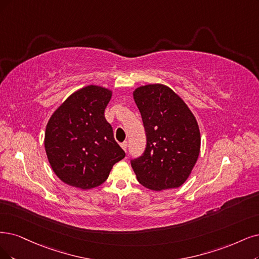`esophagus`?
Here are the masks:
<instances>
[{
    "instance_id": "34e87169",
    "label": "esophagus",
    "mask_w": 259,
    "mask_h": 259,
    "mask_svg": "<svg viewBox=\"0 0 259 259\" xmlns=\"http://www.w3.org/2000/svg\"><path fill=\"white\" fill-rule=\"evenodd\" d=\"M120 146H121V148H122L124 151H127V146H128V143H127V142H123V143H121Z\"/></svg>"
}]
</instances>
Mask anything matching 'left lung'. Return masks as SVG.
<instances>
[{
	"label": "left lung",
	"mask_w": 259,
	"mask_h": 259,
	"mask_svg": "<svg viewBox=\"0 0 259 259\" xmlns=\"http://www.w3.org/2000/svg\"><path fill=\"white\" fill-rule=\"evenodd\" d=\"M133 98L147 139L143 155L131 160L139 183L154 191L179 188L199 156L196 118L185 101L163 84L140 86Z\"/></svg>",
	"instance_id": "1"
}]
</instances>
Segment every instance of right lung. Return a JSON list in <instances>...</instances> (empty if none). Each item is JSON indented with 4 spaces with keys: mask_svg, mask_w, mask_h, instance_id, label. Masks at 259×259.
<instances>
[{
    "mask_svg": "<svg viewBox=\"0 0 259 259\" xmlns=\"http://www.w3.org/2000/svg\"><path fill=\"white\" fill-rule=\"evenodd\" d=\"M112 91L89 85L67 98L47 123L45 149L63 183L89 190L108 179L115 163L126 154L114 140L104 117Z\"/></svg>",
    "mask_w": 259,
    "mask_h": 259,
    "instance_id": "1",
    "label": "right lung"
}]
</instances>
